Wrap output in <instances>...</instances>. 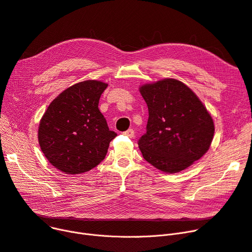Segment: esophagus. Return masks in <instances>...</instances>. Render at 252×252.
Listing matches in <instances>:
<instances>
[{"label":"esophagus","mask_w":252,"mask_h":252,"mask_svg":"<svg viewBox=\"0 0 252 252\" xmlns=\"http://www.w3.org/2000/svg\"><path fill=\"white\" fill-rule=\"evenodd\" d=\"M124 134H125L126 136H127L128 138H133V137L135 136V130H134L133 128H129V129L124 131Z\"/></svg>","instance_id":"34e87169"}]
</instances>
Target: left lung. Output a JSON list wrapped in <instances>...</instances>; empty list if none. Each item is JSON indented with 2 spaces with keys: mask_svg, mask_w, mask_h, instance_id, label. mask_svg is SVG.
I'll list each match as a JSON object with an SVG mask.
<instances>
[{
  "mask_svg": "<svg viewBox=\"0 0 252 252\" xmlns=\"http://www.w3.org/2000/svg\"><path fill=\"white\" fill-rule=\"evenodd\" d=\"M140 93L149 111L147 131L138 141L144 159L168 174L200 159L214 139L215 125L195 93L174 78L144 85Z\"/></svg>",
  "mask_w": 252,
  "mask_h": 252,
  "instance_id": "left-lung-1",
  "label": "left lung"
}]
</instances>
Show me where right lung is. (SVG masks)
I'll use <instances>...</instances> for the list:
<instances>
[{
	"mask_svg": "<svg viewBox=\"0 0 252 252\" xmlns=\"http://www.w3.org/2000/svg\"><path fill=\"white\" fill-rule=\"evenodd\" d=\"M107 86L85 81L69 87L51 102L41 119L39 146L49 162L64 174H83L97 166L117 136L98 108Z\"/></svg>",
	"mask_w": 252,
	"mask_h": 252,
	"instance_id": "obj_1",
	"label": "right lung"
}]
</instances>
